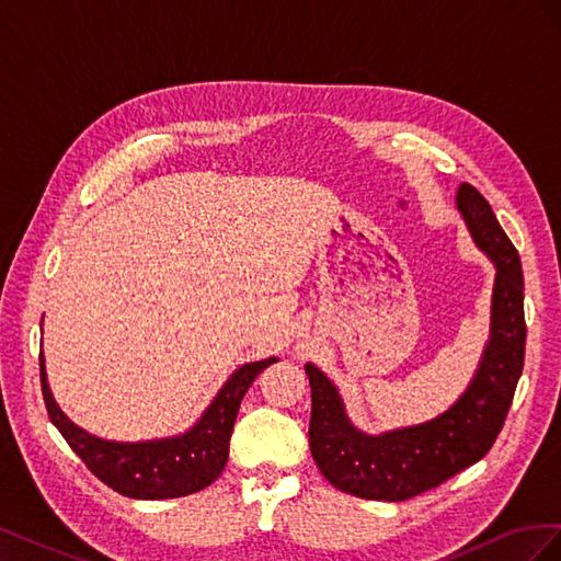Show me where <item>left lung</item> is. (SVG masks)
<instances>
[{"mask_svg": "<svg viewBox=\"0 0 561 561\" xmlns=\"http://www.w3.org/2000/svg\"><path fill=\"white\" fill-rule=\"evenodd\" d=\"M456 210L496 268L489 339L474 377L447 412L431 421L369 435L353 426L339 388L313 363L309 447L325 480L369 501H407L478 463L496 443L524 367V276L515 245L486 198L458 184Z\"/></svg>", "mask_w": 561, "mask_h": 561, "instance_id": "8db88e82", "label": "left lung"}]
</instances>
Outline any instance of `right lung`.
<instances>
[{"instance_id":"1","label":"right lung","mask_w":561,"mask_h":561,"mask_svg":"<svg viewBox=\"0 0 561 561\" xmlns=\"http://www.w3.org/2000/svg\"><path fill=\"white\" fill-rule=\"evenodd\" d=\"M276 360H254L231 371L190 431L140 443H116L79 428L50 393L44 353H39V369L50 423L95 478L128 499L161 501L196 494L219 478L229 458V439L241 400L260 371Z\"/></svg>"}]
</instances>
